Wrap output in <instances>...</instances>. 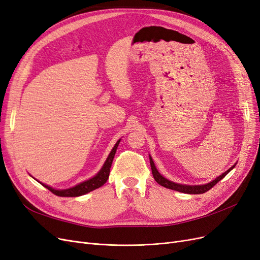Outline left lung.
<instances>
[{"instance_id": "obj_1", "label": "left lung", "mask_w": 260, "mask_h": 260, "mask_svg": "<svg viewBox=\"0 0 260 260\" xmlns=\"http://www.w3.org/2000/svg\"><path fill=\"white\" fill-rule=\"evenodd\" d=\"M149 161H150V168H151V173H153V176L155 178V181L161 185L164 186L166 188H169V189H172V190H176V191H180V192H183V193H189V194H199V193H204L205 191L210 190L211 188L216 185L219 181H221L223 177H225L232 169H234L236 167L237 164H235L234 166H232L231 168H229L226 172H223L221 175H219L218 177H216L215 180H213L212 182L210 183H207V184H203V185H185V184H178V183H174L172 181L168 180V178H166L165 176L161 175L158 170L154 164L153 161V158H151V156L149 155Z\"/></svg>"}]
</instances>
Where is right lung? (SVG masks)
<instances>
[{
    "label": "right lung",
    "instance_id": "right-lung-1",
    "mask_svg": "<svg viewBox=\"0 0 260 260\" xmlns=\"http://www.w3.org/2000/svg\"><path fill=\"white\" fill-rule=\"evenodd\" d=\"M119 142L120 140H118L116 142V144L114 145L113 149L111 150L110 155L107 156L105 162L103 165V167L101 168V170L99 172H98L93 177L89 178L87 181H84L82 183H79L73 187L68 188V189H56V188H52L46 184H43L41 183L44 187H46L48 190H50L52 193H55L59 197H79V196H83L86 194L88 192H90L96 188L101 187L102 185H104L106 183V181L109 180V176H110V169L112 167V162H113V159L114 156L116 154V150H117V147L119 145ZM33 177V176H32ZM38 181V180H37ZM39 182V181H38Z\"/></svg>",
    "mask_w": 260,
    "mask_h": 260
}]
</instances>
